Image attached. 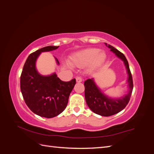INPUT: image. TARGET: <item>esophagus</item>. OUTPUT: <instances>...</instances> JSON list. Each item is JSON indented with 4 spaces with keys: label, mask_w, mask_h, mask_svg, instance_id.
Listing matches in <instances>:
<instances>
[{
    "label": "esophagus",
    "mask_w": 154,
    "mask_h": 154,
    "mask_svg": "<svg viewBox=\"0 0 154 154\" xmlns=\"http://www.w3.org/2000/svg\"><path fill=\"white\" fill-rule=\"evenodd\" d=\"M76 82L80 83V82H82V78L81 77L78 76V77H76Z\"/></svg>",
    "instance_id": "1"
}]
</instances>
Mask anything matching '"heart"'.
<instances>
[{"mask_svg":"<svg viewBox=\"0 0 154 154\" xmlns=\"http://www.w3.org/2000/svg\"><path fill=\"white\" fill-rule=\"evenodd\" d=\"M106 58V54L103 51H100L97 48H87L74 53L70 59L73 66L79 67L88 64V70L93 71L101 66Z\"/></svg>","mask_w":154,"mask_h":154,"instance_id":"1","label":"heart"}]
</instances>
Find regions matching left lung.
Returning <instances> with one entry per match:
<instances>
[{
  "mask_svg": "<svg viewBox=\"0 0 154 154\" xmlns=\"http://www.w3.org/2000/svg\"><path fill=\"white\" fill-rule=\"evenodd\" d=\"M105 44L106 47L110 49V51L114 53L116 57L123 62L128 74L127 82L128 91L127 94L123 96L111 97L103 92L97 85L94 79L92 78L87 79L84 82L85 97L88 106L93 112L101 116H110L119 112L127 105L132 94L133 82L129 65L125 55L113 46L106 43H105Z\"/></svg>",
  "mask_w": 154,
  "mask_h": 154,
  "instance_id": "8db88e82",
  "label": "left lung"
}]
</instances>
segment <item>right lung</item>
<instances>
[{"mask_svg": "<svg viewBox=\"0 0 154 154\" xmlns=\"http://www.w3.org/2000/svg\"><path fill=\"white\" fill-rule=\"evenodd\" d=\"M59 46L49 45L32 53L27 57L20 76V90L26 105L32 112L41 117L57 116L66 108L69 97L76 80L63 82L53 72L42 75L37 71L36 62L42 53L57 49ZM58 66V59L54 57Z\"/></svg>", "mask_w": 154, "mask_h": 154, "instance_id": "1", "label": "right lung"}]
</instances>
